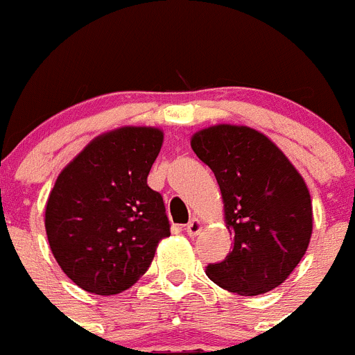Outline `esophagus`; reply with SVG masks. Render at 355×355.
Here are the masks:
<instances>
[{
	"mask_svg": "<svg viewBox=\"0 0 355 355\" xmlns=\"http://www.w3.org/2000/svg\"><path fill=\"white\" fill-rule=\"evenodd\" d=\"M184 229H187L188 236H197V234H199L200 231H202V220L193 216L192 220L188 222L187 227H184Z\"/></svg>",
	"mask_w": 355,
	"mask_h": 355,
	"instance_id": "1",
	"label": "esophagus"
}]
</instances>
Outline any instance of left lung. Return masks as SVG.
<instances>
[{
  "instance_id": "left-lung-1",
  "label": "left lung",
  "mask_w": 355,
  "mask_h": 355,
  "mask_svg": "<svg viewBox=\"0 0 355 355\" xmlns=\"http://www.w3.org/2000/svg\"><path fill=\"white\" fill-rule=\"evenodd\" d=\"M193 153L220 187L233 250L206 275L231 293H266L284 283L306 254L313 205L299 171L268 137L249 126L215 124L193 133Z\"/></svg>"
}]
</instances>
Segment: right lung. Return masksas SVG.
<instances>
[{
	"label": "right lung",
	"instance_id": "add662e5",
	"mask_svg": "<svg viewBox=\"0 0 355 355\" xmlns=\"http://www.w3.org/2000/svg\"><path fill=\"white\" fill-rule=\"evenodd\" d=\"M162 144L158 128L106 131L56 178L46 202V234L56 263L81 290H128L171 236L162 196L147 184Z\"/></svg>",
	"mask_w": 355,
	"mask_h": 355
}]
</instances>
